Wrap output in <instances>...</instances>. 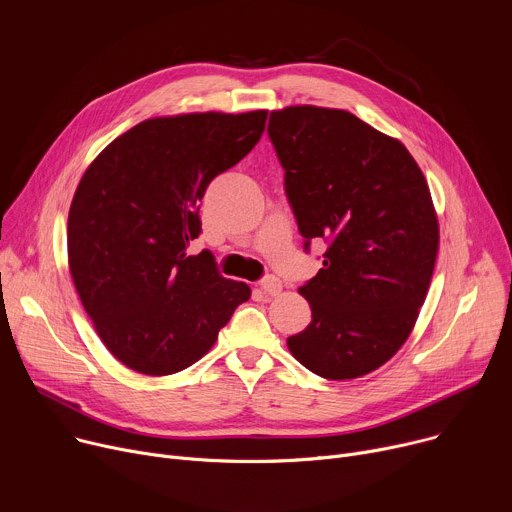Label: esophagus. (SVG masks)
Segmentation results:
<instances>
[{
	"label": "esophagus",
	"instance_id": "obj_1",
	"mask_svg": "<svg viewBox=\"0 0 512 512\" xmlns=\"http://www.w3.org/2000/svg\"><path fill=\"white\" fill-rule=\"evenodd\" d=\"M259 287L265 296H277L281 291V281L275 275H267L259 281Z\"/></svg>",
	"mask_w": 512,
	"mask_h": 512
}]
</instances>
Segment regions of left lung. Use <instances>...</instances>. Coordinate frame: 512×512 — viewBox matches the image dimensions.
<instances>
[{
	"mask_svg": "<svg viewBox=\"0 0 512 512\" xmlns=\"http://www.w3.org/2000/svg\"><path fill=\"white\" fill-rule=\"evenodd\" d=\"M267 133L304 249L328 243L300 287L312 322L287 348L330 381L369 375L409 338L427 296L440 245L429 186L401 141L342 109L271 111Z\"/></svg>",
	"mask_w": 512,
	"mask_h": 512,
	"instance_id": "1",
	"label": "left lung"
}]
</instances>
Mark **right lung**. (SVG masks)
Listing matches in <instances>:
<instances>
[{"label":"right lung","instance_id":"1","mask_svg":"<svg viewBox=\"0 0 512 512\" xmlns=\"http://www.w3.org/2000/svg\"><path fill=\"white\" fill-rule=\"evenodd\" d=\"M267 111L190 113L141 121L97 156L68 212V265L109 352L164 377L202 358L237 306L243 281L223 277L202 233L208 184L261 139Z\"/></svg>","mask_w":512,"mask_h":512}]
</instances>
